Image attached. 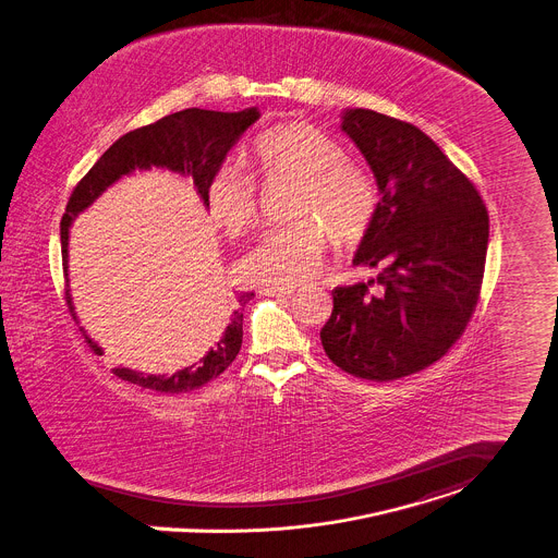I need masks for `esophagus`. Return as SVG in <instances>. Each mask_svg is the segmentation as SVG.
I'll return each instance as SVG.
<instances>
[{"label": "esophagus", "instance_id": "1", "mask_svg": "<svg viewBox=\"0 0 558 558\" xmlns=\"http://www.w3.org/2000/svg\"><path fill=\"white\" fill-rule=\"evenodd\" d=\"M296 290L294 288H264L262 294L266 296H277V299H290Z\"/></svg>", "mask_w": 558, "mask_h": 558}]
</instances>
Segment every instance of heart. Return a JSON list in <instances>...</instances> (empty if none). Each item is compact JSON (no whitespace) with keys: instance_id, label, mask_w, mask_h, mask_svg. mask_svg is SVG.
Returning <instances> with one entry per match:
<instances>
[{"instance_id":"1","label":"heart","mask_w":558,"mask_h":558,"mask_svg":"<svg viewBox=\"0 0 558 558\" xmlns=\"http://www.w3.org/2000/svg\"><path fill=\"white\" fill-rule=\"evenodd\" d=\"M252 166L264 183L296 181L288 215L296 221L268 230L241 259V272L264 288H296L313 279L330 247L360 241L377 213L379 194L366 170L345 159L330 136L308 123H283L254 143ZM208 217L239 236L257 221L254 179L223 163L206 183Z\"/></svg>"}]
</instances>
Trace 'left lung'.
Returning a JSON list of instances; mask_svg holds the SVG:
<instances>
[{
    "mask_svg": "<svg viewBox=\"0 0 558 558\" xmlns=\"http://www.w3.org/2000/svg\"><path fill=\"white\" fill-rule=\"evenodd\" d=\"M341 130L364 155L381 196L354 255L355 266L379 275L332 290L319 337L345 373L390 381L430 366L462 335L484 277L488 210L415 125L348 108Z\"/></svg>",
    "mask_w": 558,
    "mask_h": 558,
    "instance_id": "8db88e82",
    "label": "left lung"
}]
</instances>
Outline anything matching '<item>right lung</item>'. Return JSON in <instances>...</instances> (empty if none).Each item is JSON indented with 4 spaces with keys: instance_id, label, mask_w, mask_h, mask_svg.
I'll return each instance as SVG.
<instances>
[{
    "instance_id": "add662e5",
    "label": "right lung",
    "mask_w": 558,
    "mask_h": 558,
    "mask_svg": "<svg viewBox=\"0 0 558 558\" xmlns=\"http://www.w3.org/2000/svg\"><path fill=\"white\" fill-rule=\"evenodd\" d=\"M259 119L257 108H245L241 112H217L203 108H187L168 114L151 125L138 128L121 136L108 151L94 163V168L74 187L63 219H61V257L68 281V241L74 219L100 198L101 194L114 185L119 179L130 177L136 170L163 168L187 177L204 206V192L208 179L221 168L228 151L241 141V136ZM254 299V292H243L236 296L230 324L226 326L219 341L192 366H185L172 375H147L132 368H112V373L130 384H138L163 395L190 392L204 386L206 381L221 375L241 352L243 343V308ZM65 303L72 317L78 324L70 288L65 290ZM81 332L94 352H101L100 345L81 326Z\"/></svg>"
}]
</instances>
